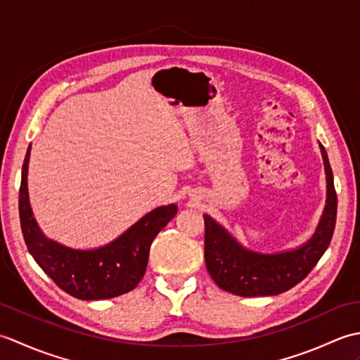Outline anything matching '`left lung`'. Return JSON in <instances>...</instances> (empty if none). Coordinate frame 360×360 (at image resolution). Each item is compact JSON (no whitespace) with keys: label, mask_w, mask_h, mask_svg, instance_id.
Here are the masks:
<instances>
[{"label":"left lung","mask_w":360,"mask_h":360,"mask_svg":"<svg viewBox=\"0 0 360 360\" xmlns=\"http://www.w3.org/2000/svg\"><path fill=\"white\" fill-rule=\"evenodd\" d=\"M319 147L326 174V202L314 235L302 246L275 254L250 250L212 217L204 215L205 266L221 289L241 297L277 295L300 283L322 258L333 238L338 195L325 147L320 142Z\"/></svg>","instance_id":"obj_1"}]
</instances>
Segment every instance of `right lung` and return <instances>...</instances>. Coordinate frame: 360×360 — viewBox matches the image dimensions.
I'll list each match as a JSON object with an SVG mask.
<instances>
[{"label": "right lung", "instance_id": "right-lung-1", "mask_svg": "<svg viewBox=\"0 0 360 360\" xmlns=\"http://www.w3.org/2000/svg\"><path fill=\"white\" fill-rule=\"evenodd\" d=\"M30 145L21 170L20 223L29 254L53 283L80 300H105L133 290L147 271L150 246L178 213L168 204L148 212L116 240L96 249H74L48 238L38 226L27 192Z\"/></svg>", "mask_w": 360, "mask_h": 360}]
</instances>
